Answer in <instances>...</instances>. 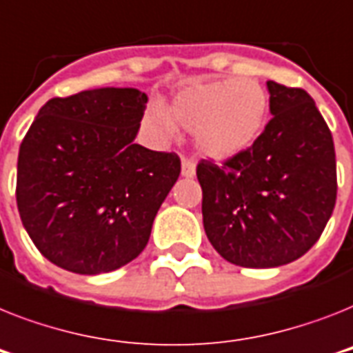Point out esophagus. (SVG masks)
I'll use <instances>...</instances> for the list:
<instances>
[{
	"mask_svg": "<svg viewBox=\"0 0 353 353\" xmlns=\"http://www.w3.org/2000/svg\"><path fill=\"white\" fill-rule=\"evenodd\" d=\"M181 174L185 177L196 176V161L192 157H183L181 159Z\"/></svg>",
	"mask_w": 353,
	"mask_h": 353,
	"instance_id": "34e87169",
	"label": "esophagus"
}]
</instances>
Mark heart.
<instances>
[{"mask_svg":"<svg viewBox=\"0 0 353 353\" xmlns=\"http://www.w3.org/2000/svg\"><path fill=\"white\" fill-rule=\"evenodd\" d=\"M168 115L171 117L159 108H152L143 121L163 137L170 136L174 121L194 132V141L201 154L226 161L259 139L268 116V94L252 77L192 81L172 96Z\"/></svg>","mask_w":353,"mask_h":353,"instance_id":"1","label":"heart"}]
</instances>
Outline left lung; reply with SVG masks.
I'll return each mask as SVG.
<instances>
[{"instance_id":"8db88e82","label":"left lung","mask_w":353,"mask_h":353,"mask_svg":"<svg viewBox=\"0 0 353 353\" xmlns=\"http://www.w3.org/2000/svg\"><path fill=\"white\" fill-rule=\"evenodd\" d=\"M272 119L246 152L201 159L203 225L217 254L245 268L299 259L321 237L337 197L332 132L303 88L266 83Z\"/></svg>"}]
</instances>
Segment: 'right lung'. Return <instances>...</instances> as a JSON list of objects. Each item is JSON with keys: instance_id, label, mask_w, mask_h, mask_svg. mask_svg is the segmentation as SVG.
I'll return each mask as SVG.
<instances>
[{"instance_id": "obj_1", "label": "right lung", "mask_w": 353, "mask_h": 353, "mask_svg": "<svg viewBox=\"0 0 353 353\" xmlns=\"http://www.w3.org/2000/svg\"><path fill=\"white\" fill-rule=\"evenodd\" d=\"M148 97L94 88L39 108L18 156L23 226L50 263L96 276L136 259L181 172L174 152L134 143Z\"/></svg>"}]
</instances>
